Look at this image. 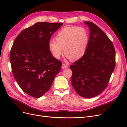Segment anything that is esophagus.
<instances>
[{"label":"esophagus","mask_w":127,"mask_h":127,"mask_svg":"<svg viewBox=\"0 0 127 127\" xmlns=\"http://www.w3.org/2000/svg\"><path fill=\"white\" fill-rule=\"evenodd\" d=\"M68 66L67 64H62V67H61V68H62V69H65L66 68H68Z\"/></svg>","instance_id":"obj_1"}]
</instances>
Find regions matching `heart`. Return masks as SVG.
Here are the masks:
<instances>
[{
  "instance_id": "obj_1",
  "label": "heart",
  "mask_w": 127,
  "mask_h": 127,
  "mask_svg": "<svg viewBox=\"0 0 127 127\" xmlns=\"http://www.w3.org/2000/svg\"><path fill=\"white\" fill-rule=\"evenodd\" d=\"M88 33L82 27L69 26L61 29L50 41L49 48L56 59H59L63 53L69 59L75 61L80 59L85 52L88 42Z\"/></svg>"
}]
</instances>
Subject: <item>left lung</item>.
I'll list each match as a JSON object with an SVG mask.
<instances>
[{
  "instance_id": "obj_1",
  "label": "left lung",
  "mask_w": 127,
  "mask_h": 127,
  "mask_svg": "<svg viewBox=\"0 0 127 127\" xmlns=\"http://www.w3.org/2000/svg\"><path fill=\"white\" fill-rule=\"evenodd\" d=\"M90 31L85 53L70 68L73 88L83 97L98 95L107 86L116 66V51L109 38L91 22H85Z\"/></svg>"
}]
</instances>
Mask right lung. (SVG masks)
<instances>
[{
    "label": "right lung",
    "mask_w": 127,
    "mask_h": 127,
    "mask_svg": "<svg viewBox=\"0 0 127 127\" xmlns=\"http://www.w3.org/2000/svg\"><path fill=\"white\" fill-rule=\"evenodd\" d=\"M62 23L37 22L24 29L15 39L10 50L13 76L25 93L39 98L50 88L62 63L49 48L52 34Z\"/></svg>",
    "instance_id": "obj_1"
}]
</instances>
